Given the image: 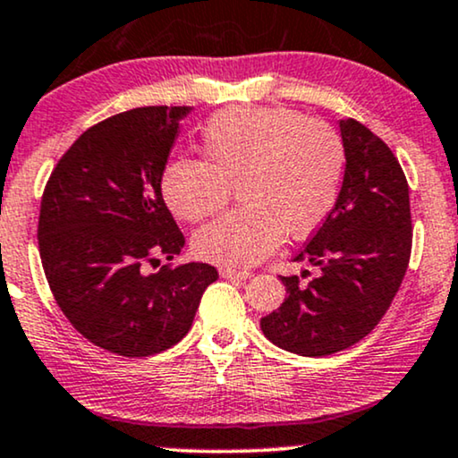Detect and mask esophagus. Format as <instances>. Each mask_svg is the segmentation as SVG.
Masks as SVG:
<instances>
[{
	"instance_id": "34e87169",
	"label": "esophagus",
	"mask_w": 458,
	"mask_h": 458,
	"mask_svg": "<svg viewBox=\"0 0 458 458\" xmlns=\"http://www.w3.org/2000/svg\"><path fill=\"white\" fill-rule=\"evenodd\" d=\"M219 275L225 279H250L251 277L250 271H241V268H233V267L219 268Z\"/></svg>"
}]
</instances>
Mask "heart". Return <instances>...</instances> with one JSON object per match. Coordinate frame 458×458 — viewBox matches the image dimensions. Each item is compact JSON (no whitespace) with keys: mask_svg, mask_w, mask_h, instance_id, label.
I'll list each match as a JSON object with an SVG mask.
<instances>
[{"mask_svg":"<svg viewBox=\"0 0 458 458\" xmlns=\"http://www.w3.org/2000/svg\"><path fill=\"white\" fill-rule=\"evenodd\" d=\"M202 162L179 157L159 176L170 211L202 222L225 205L239 208L200 228L194 250L208 262L245 267L279 241L316 233L337 205L348 153L339 131L284 106H233L200 130Z\"/></svg>","mask_w":458,"mask_h":458,"instance_id":"b5f03b06","label":"heart"}]
</instances>
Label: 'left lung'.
Returning a JSON list of instances; mask_svg holds the SVG:
<instances>
[{"label": "left lung", "instance_id": "left-lung-1", "mask_svg": "<svg viewBox=\"0 0 458 458\" xmlns=\"http://www.w3.org/2000/svg\"><path fill=\"white\" fill-rule=\"evenodd\" d=\"M339 128L348 153L339 200L294 256L319 275L307 284L282 277L288 299L260 319L264 337L301 356H330L367 337L410 264V187L399 159L360 121Z\"/></svg>", "mask_w": 458, "mask_h": 458}]
</instances>
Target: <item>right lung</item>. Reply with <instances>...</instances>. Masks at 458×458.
<instances>
[{
    "label": "right lung",
    "mask_w": 458,
    "mask_h": 458,
    "mask_svg": "<svg viewBox=\"0 0 458 458\" xmlns=\"http://www.w3.org/2000/svg\"><path fill=\"white\" fill-rule=\"evenodd\" d=\"M190 110L142 106L100 121L44 187L38 247L47 282L72 327L113 354L142 358L179 344L217 279L211 264H173L185 236L159 190ZM162 257L169 262L160 267Z\"/></svg>",
    "instance_id": "right-lung-1"
}]
</instances>
